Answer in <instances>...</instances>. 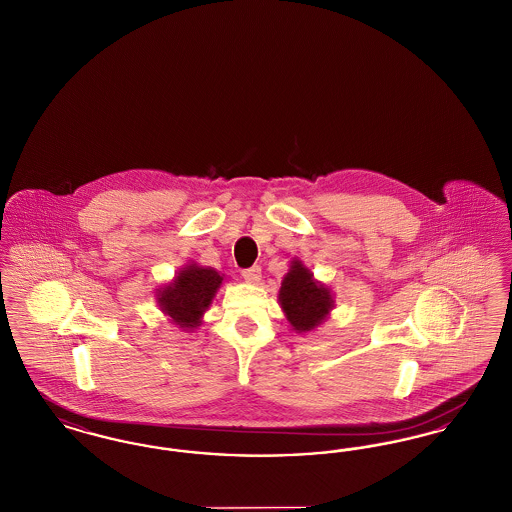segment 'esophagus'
<instances>
[{"label": "esophagus", "mask_w": 512, "mask_h": 512, "mask_svg": "<svg viewBox=\"0 0 512 512\" xmlns=\"http://www.w3.org/2000/svg\"><path fill=\"white\" fill-rule=\"evenodd\" d=\"M242 276H244L247 282L255 284V282L261 280V267L245 268V270H242Z\"/></svg>", "instance_id": "1"}]
</instances>
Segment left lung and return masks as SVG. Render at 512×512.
Here are the masks:
<instances>
[{
    "label": "left lung",
    "instance_id": "8db88e82",
    "mask_svg": "<svg viewBox=\"0 0 512 512\" xmlns=\"http://www.w3.org/2000/svg\"><path fill=\"white\" fill-rule=\"evenodd\" d=\"M278 301L295 332H311L320 326L334 307L328 286L313 278V272L299 259H293L282 280Z\"/></svg>",
    "mask_w": 512,
    "mask_h": 512
}]
</instances>
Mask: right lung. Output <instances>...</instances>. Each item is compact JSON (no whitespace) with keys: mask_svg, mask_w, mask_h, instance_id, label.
I'll return each instance as SVG.
<instances>
[{"mask_svg":"<svg viewBox=\"0 0 512 512\" xmlns=\"http://www.w3.org/2000/svg\"><path fill=\"white\" fill-rule=\"evenodd\" d=\"M224 280V274L215 268L186 265L171 284L157 290L159 309L167 315L172 324L192 332L199 324L213 297Z\"/></svg>","mask_w":512,"mask_h":512,"instance_id":"add662e5","label":"right lung"}]
</instances>
